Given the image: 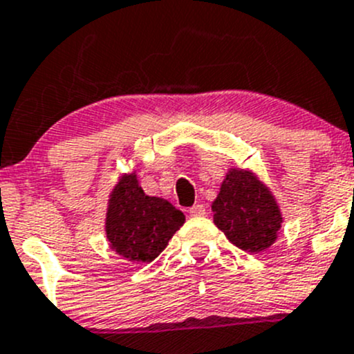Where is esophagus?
<instances>
[{"instance_id": "34e87169", "label": "esophagus", "mask_w": 354, "mask_h": 354, "mask_svg": "<svg viewBox=\"0 0 354 354\" xmlns=\"http://www.w3.org/2000/svg\"><path fill=\"white\" fill-rule=\"evenodd\" d=\"M189 214H191V216H204V214H206V207H204L203 204H196V206H192L191 209H189Z\"/></svg>"}]
</instances>
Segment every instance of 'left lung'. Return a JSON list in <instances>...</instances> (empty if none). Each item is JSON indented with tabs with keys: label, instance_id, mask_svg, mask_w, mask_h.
<instances>
[{
	"label": "left lung",
	"instance_id": "left-lung-1",
	"mask_svg": "<svg viewBox=\"0 0 354 354\" xmlns=\"http://www.w3.org/2000/svg\"><path fill=\"white\" fill-rule=\"evenodd\" d=\"M213 221L245 252H264L278 240L283 213L271 189L249 169L232 167L211 204Z\"/></svg>",
	"mask_w": 354,
	"mask_h": 354
}]
</instances>
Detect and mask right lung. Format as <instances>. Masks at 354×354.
<instances>
[{
  "instance_id": "add662e5",
  "label": "right lung",
  "mask_w": 354,
  "mask_h": 354,
  "mask_svg": "<svg viewBox=\"0 0 354 354\" xmlns=\"http://www.w3.org/2000/svg\"><path fill=\"white\" fill-rule=\"evenodd\" d=\"M185 216L172 203L145 194L136 170L121 174L109 194L105 235L109 247L134 264L155 261Z\"/></svg>"
}]
</instances>
